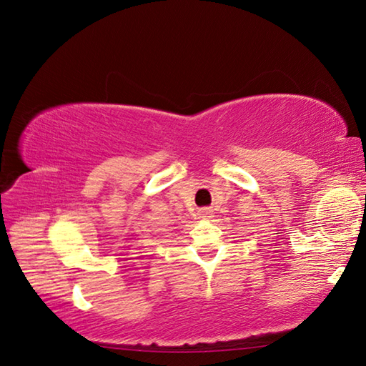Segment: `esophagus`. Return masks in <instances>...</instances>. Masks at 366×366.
Here are the masks:
<instances>
[{
    "label": "esophagus",
    "instance_id": "34e87169",
    "mask_svg": "<svg viewBox=\"0 0 366 366\" xmlns=\"http://www.w3.org/2000/svg\"><path fill=\"white\" fill-rule=\"evenodd\" d=\"M198 215H199V219H203V220H209L214 217L211 207H201L198 211Z\"/></svg>",
    "mask_w": 366,
    "mask_h": 366
}]
</instances>
